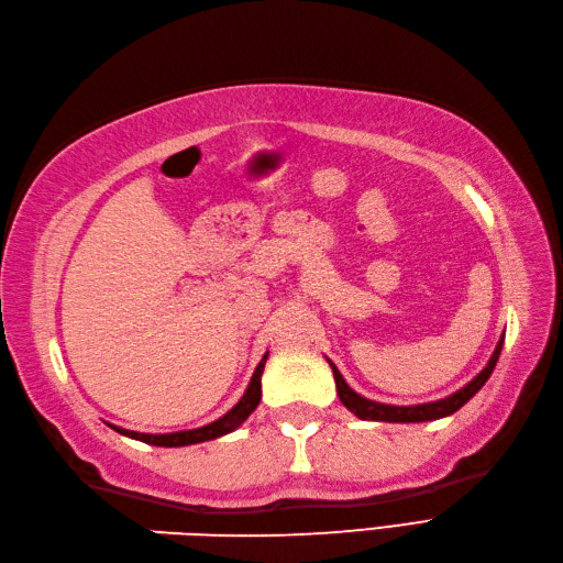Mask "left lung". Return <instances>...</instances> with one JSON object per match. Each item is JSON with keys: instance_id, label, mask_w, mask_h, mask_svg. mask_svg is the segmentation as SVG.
Returning <instances> with one entry per match:
<instances>
[{"instance_id": "1", "label": "left lung", "mask_w": 563, "mask_h": 563, "mask_svg": "<svg viewBox=\"0 0 563 563\" xmlns=\"http://www.w3.org/2000/svg\"><path fill=\"white\" fill-rule=\"evenodd\" d=\"M501 344H504V335L497 342L495 354L489 358L487 366L475 376L466 387H461L459 393L444 397L440 401H430V405H419V407H390V405H380V401H371L362 395H356L352 387L344 383L342 373L338 371V366L330 362V368H333V376H335V385H338V395L340 401L344 407H347L354 416H358L362 421H385V423H421V421H435L442 419V416H450L454 411H459L461 407L466 405V401L481 390L485 385V380L493 376V371L497 366V358L501 354Z\"/></svg>"}]
</instances>
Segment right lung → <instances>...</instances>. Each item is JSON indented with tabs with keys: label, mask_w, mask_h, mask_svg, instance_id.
Masks as SVG:
<instances>
[{
	"label": "right lung",
	"mask_w": 563,
	"mask_h": 563,
	"mask_svg": "<svg viewBox=\"0 0 563 563\" xmlns=\"http://www.w3.org/2000/svg\"><path fill=\"white\" fill-rule=\"evenodd\" d=\"M266 358H268V354H264L262 364L256 366L247 393H244L238 405L230 409L225 416H221L219 421H213L209 426H201L197 430L166 432V435H150V432H135V430H125V428H117V426H111V428H117L121 435H128V438L147 442V444H156V446H185V444H197V442H207V440H216L221 435H228V432H233L235 428H240L244 421H247V416L258 407V401H262V373H264V366H266Z\"/></svg>",
	"instance_id": "1"
}]
</instances>
